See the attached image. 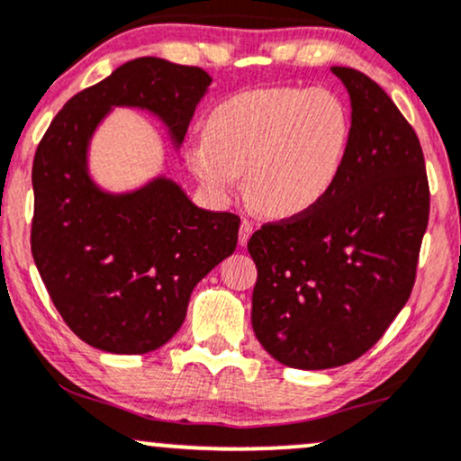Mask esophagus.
<instances>
[{
    "instance_id": "obj_1",
    "label": "esophagus",
    "mask_w": 461,
    "mask_h": 461,
    "mask_svg": "<svg viewBox=\"0 0 461 461\" xmlns=\"http://www.w3.org/2000/svg\"><path fill=\"white\" fill-rule=\"evenodd\" d=\"M253 230H255V227H253L251 221H247V219L242 221V223H240V234H238V242H240V247L247 245L249 238H251V234H253Z\"/></svg>"
}]
</instances>
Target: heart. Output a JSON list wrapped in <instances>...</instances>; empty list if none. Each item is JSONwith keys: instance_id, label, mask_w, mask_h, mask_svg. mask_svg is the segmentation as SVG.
Instances as JSON below:
<instances>
[{"instance_id": "1", "label": "heart", "mask_w": 461, "mask_h": 461, "mask_svg": "<svg viewBox=\"0 0 461 461\" xmlns=\"http://www.w3.org/2000/svg\"><path fill=\"white\" fill-rule=\"evenodd\" d=\"M352 122L329 90L262 87L221 101L206 118V137L188 148V167L219 202L240 188L259 212L292 219L312 212L335 186Z\"/></svg>"}]
</instances>
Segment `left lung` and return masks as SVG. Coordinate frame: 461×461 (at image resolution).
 I'll list each match as a JSON object with an SVG mask.
<instances>
[{"instance_id": "1", "label": "left lung", "mask_w": 461, "mask_h": 461, "mask_svg": "<svg viewBox=\"0 0 461 461\" xmlns=\"http://www.w3.org/2000/svg\"><path fill=\"white\" fill-rule=\"evenodd\" d=\"M330 70L352 107L341 174L318 208L264 225L247 245L253 332L294 369L341 367L384 335L412 292L429 216L417 132L367 75Z\"/></svg>"}]
</instances>
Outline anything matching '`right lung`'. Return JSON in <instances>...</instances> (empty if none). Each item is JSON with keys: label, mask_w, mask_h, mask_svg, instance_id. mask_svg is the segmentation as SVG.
I'll return each instance as SVG.
<instances>
[{"label": "right lung", "mask_w": 461, "mask_h": 461, "mask_svg": "<svg viewBox=\"0 0 461 461\" xmlns=\"http://www.w3.org/2000/svg\"><path fill=\"white\" fill-rule=\"evenodd\" d=\"M212 77L163 58H137L72 96L36 149L32 255L49 296L79 339L111 354L165 346L191 294L236 251L240 219L197 208L165 174L129 191L94 180L90 148L113 109L163 124L177 152Z\"/></svg>", "instance_id": "obj_1"}]
</instances>
